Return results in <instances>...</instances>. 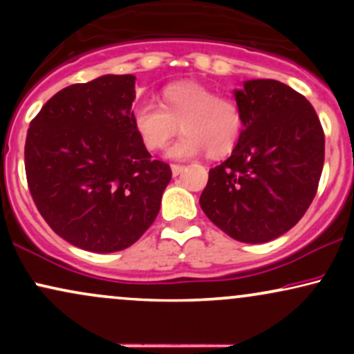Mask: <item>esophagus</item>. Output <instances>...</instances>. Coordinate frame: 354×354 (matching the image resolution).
I'll return each mask as SVG.
<instances>
[{
  "mask_svg": "<svg viewBox=\"0 0 354 354\" xmlns=\"http://www.w3.org/2000/svg\"><path fill=\"white\" fill-rule=\"evenodd\" d=\"M183 171H185V166H183V165H171L173 176H178V174H181Z\"/></svg>",
  "mask_w": 354,
  "mask_h": 354,
  "instance_id": "obj_1",
  "label": "esophagus"
}]
</instances>
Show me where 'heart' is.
<instances>
[{"label": "heart", "instance_id": "obj_1", "mask_svg": "<svg viewBox=\"0 0 354 354\" xmlns=\"http://www.w3.org/2000/svg\"><path fill=\"white\" fill-rule=\"evenodd\" d=\"M161 108L136 104L131 111L141 143L156 151L185 131L169 148L168 156L186 160L201 151L221 158L233 151L243 129V116L233 100L218 96L213 89L196 81H176L161 89Z\"/></svg>", "mask_w": 354, "mask_h": 354}]
</instances>
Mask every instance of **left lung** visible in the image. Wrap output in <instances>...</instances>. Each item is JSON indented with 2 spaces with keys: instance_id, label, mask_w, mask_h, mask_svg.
<instances>
[{
  "instance_id": "obj_1",
  "label": "left lung",
  "mask_w": 354,
  "mask_h": 354,
  "mask_svg": "<svg viewBox=\"0 0 354 354\" xmlns=\"http://www.w3.org/2000/svg\"><path fill=\"white\" fill-rule=\"evenodd\" d=\"M243 131L233 153L209 169L201 209L241 243L290 231L315 198L324 163V133L310 101L276 80L234 89Z\"/></svg>"
}]
</instances>
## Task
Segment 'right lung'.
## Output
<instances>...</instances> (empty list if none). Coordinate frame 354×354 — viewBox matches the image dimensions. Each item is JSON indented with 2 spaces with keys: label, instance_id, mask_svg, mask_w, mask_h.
Segmentation results:
<instances>
[{
  "label": "right lung",
  "instance_id": "add662e5",
  "mask_svg": "<svg viewBox=\"0 0 354 354\" xmlns=\"http://www.w3.org/2000/svg\"><path fill=\"white\" fill-rule=\"evenodd\" d=\"M135 76L104 75L61 89L31 121L28 188L58 236L93 253L141 238L160 213L169 165L151 160L131 120Z\"/></svg>",
  "mask_w": 354,
  "mask_h": 354
}]
</instances>
